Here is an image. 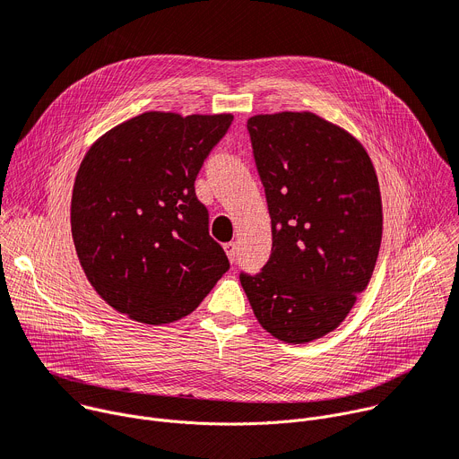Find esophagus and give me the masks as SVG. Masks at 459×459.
Here are the masks:
<instances>
[{
  "label": "esophagus",
  "mask_w": 459,
  "mask_h": 459,
  "mask_svg": "<svg viewBox=\"0 0 459 459\" xmlns=\"http://www.w3.org/2000/svg\"><path fill=\"white\" fill-rule=\"evenodd\" d=\"M223 248H225V253H227V256H229L230 264H236V256H238V245H236L234 241H229V243H225V245H223Z\"/></svg>",
  "instance_id": "1"
}]
</instances>
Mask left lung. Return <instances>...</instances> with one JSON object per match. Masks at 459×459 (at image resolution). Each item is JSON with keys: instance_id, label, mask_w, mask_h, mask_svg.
<instances>
[{"instance_id": "8db88e82", "label": "left lung", "mask_w": 459, "mask_h": 459, "mask_svg": "<svg viewBox=\"0 0 459 459\" xmlns=\"http://www.w3.org/2000/svg\"><path fill=\"white\" fill-rule=\"evenodd\" d=\"M247 130L273 248L239 281L264 329L304 344L335 329L371 278L383 236L377 176L357 139L313 113L258 115Z\"/></svg>"}]
</instances>
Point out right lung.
<instances>
[{
  "label": "right lung",
  "mask_w": 459,
  "mask_h": 459,
  "mask_svg": "<svg viewBox=\"0 0 459 459\" xmlns=\"http://www.w3.org/2000/svg\"><path fill=\"white\" fill-rule=\"evenodd\" d=\"M232 115L143 113L100 137L71 201L76 255L97 293L143 324L192 313L230 264L195 178Z\"/></svg>",
  "instance_id": "obj_1"
}]
</instances>
